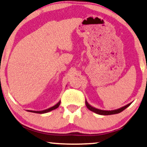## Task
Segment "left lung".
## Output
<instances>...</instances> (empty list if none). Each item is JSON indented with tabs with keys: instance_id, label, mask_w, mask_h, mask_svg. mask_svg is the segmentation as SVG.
I'll use <instances>...</instances> for the list:
<instances>
[{
	"instance_id": "8db88e82",
	"label": "left lung",
	"mask_w": 147,
	"mask_h": 147,
	"mask_svg": "<svg viewBox=\"0 0 147 147\" xmlns=\"http://www.w3.org/2000/svg\"><path fill=\"white\" fill-rule=\"evenodd\" d=\"M86 105L87 107V108L90 110L91 111L94 112V113L98 114V115H115V114H118L122 112L124 110H125V109L127 108L131 104V103H130L129 104L126 105L124 107H121L120 109H115V110H113V111H105V110H101V109H96L95 107L91 106L88 103V101L86 100Z\"/></svg>"
}]
</instances>
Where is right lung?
Listing matches in <instances>:
<instances>
[{"instance_id": "1", "label": "right lung", "mask_w": 147, "mask_h": 147, "mask_svg": "<svg viewBox=\"0 0 147 147\" xmlns=\"http://www.w3.org/2000/svg\"><path fill=\"white\" fill-rule=\"evenodd\" d=\"M60 103H61V101H59L57 104H55L54 106H53L52 107H50V108H48L47 109H45V110H43V111H29V110H27V111H29V112H31V113H38V114H44V113H48V112H50L53 110H54V109H57L59 107Z\"/></svg>"}]
</instances>
